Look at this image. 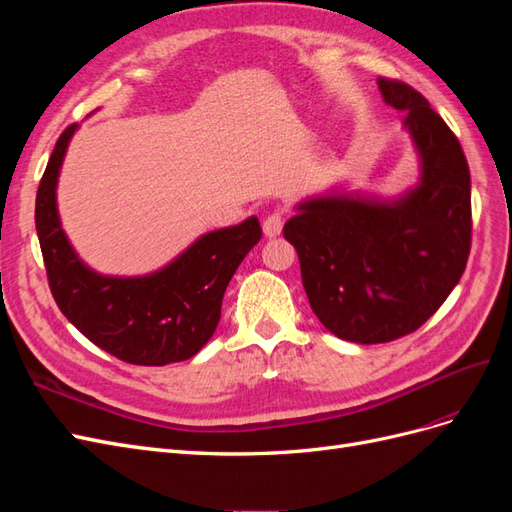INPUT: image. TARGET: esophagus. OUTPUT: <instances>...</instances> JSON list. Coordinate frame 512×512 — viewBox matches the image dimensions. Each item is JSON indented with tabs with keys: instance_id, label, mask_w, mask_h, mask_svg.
Instances as JSON below:
<instances>
[{
	"instance_id": "obj_1",
	"label": "esophagus",
	"mask_w": 512,
	"mask_h": 512,
	"mask_svg": "<svg viewBox=\"0 0 512 512\" xmlns=\"http://www.w3.org/2000/svg\"><path fill=\"white\" fill-rule=\"evenodd\" d=\"M282 226H284V218L282 213H269L265 222H262V230H265V237L273 239L282 232Z\"/></svg>"
}]
</instances>
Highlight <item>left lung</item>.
<instances>
[{"label":"left lung","instance_id":"1","mask_svg":"<svg viewBox=\"0 0 512 512\" xmlns=\"http://www.w3.org/2000/svg\"><path fill=\"white\" fill-rule=\"evenodd\" d=\"M423 160L418 188L395 203L327 196L284 224L318 320L356 344H386L425 324L466 271L472 245L470 168L425 96L378 79Z\"/></svg>","mask_w":512,"mask_h":512}]
</instances>
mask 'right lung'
<instances>
[{
  "instance_id": "right-lung-1",
  "label": "right lung",
  "mask_w": 512,
  "mask_h": 512,
  "mask_svg": "<svg viewBox=\"0 0 512 512\" xmlns=\"http://www.w3.org/2000/svg\"><path fill=\"white\" fill-rule=\"evenodd\" d=\"M76 123L57 138L36 194V230L57 307L89 342L130 365H168L203 348L241 260L260 241L256 218L200 237L158 273L104 277L87 269L59 226L55 185Z\"/></svg>"
}]
</instances>
